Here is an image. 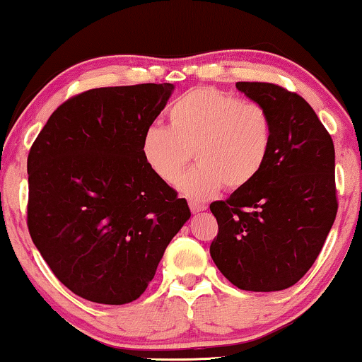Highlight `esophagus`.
<instances>
[{
    "mask_svg": "<svg viewBox=\"0 0 362 362\" xmlns=\"http://www.w3.org/2000/svg\"><path fill=\"white\" fill-rule=\"evenodd\" d=\"M190 204V209H192V213H199V211H204V209H206L208 206L204 203H199V202H190L188 203Z\"/></svg>",
    "mask_w": 362,
    "mask_h": 362,
    "instance_id": "obj_1",
    "label": "esophagus"
}]
</instances>
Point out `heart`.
Returning <instances> with one entry per match:
<instances>
[{
	"label": "heart",
	"mask_w": 362,
	"mask_h": 362,
	"mask_svg": "<svg viewBox=\"0 0 362 362\" xmlns=\"http://www.w3.org/2000/svg\"><path fill=\"white\" fill-rule=\"evenodd\" d=\"M169 128L149 127L141 153L156 177L174 183L190 164L198 165L179 182V190L206 199L224 185L239 190L260 174L273 144V122L265 107L242 102L216 88H197L172 102Z\"/></svg>",
	"instance_id": "b5f03b06"
}]
</instances>
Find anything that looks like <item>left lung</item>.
<instances>
[{
    "label": "left lung",
    "instance_id": "8db88e82",
    "mask_svg": "<svg viewBox=\"0 0 362 362\" xmlns=\"http://www.w3.org/2000/svg\"><path fill=\"white\" fill-rule=\"evenodd\" d=\"M235 88L268 110L273 144L263 169L209 209L219 272L239 289L272 293L296 284L319 257L337 218L335 148L314 109L272 83Z\"/></svg>",
    "mask_w": 362,
    "mask_h": 362
}]
</instances>
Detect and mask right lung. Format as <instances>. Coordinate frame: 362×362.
<instances>
[{"instance_id": "obj_1", "label": "right lung", "mask_w": 362, "mask_h": 362, "mask_svg": "<svg viewBox=\"0 0 362 362\" xmlns=\"http://www.w3.org/2000/svg\"><path fill=\"white\" fill-rule=\"evenodd\" d=\"M174 84L86 90L48 118L27 158L32 240L74 294L122 305L146 291L190 219L187 199L141 153Z\"/></svg>"}]
</instances>
